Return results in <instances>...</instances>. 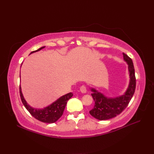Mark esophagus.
Returning <instances> with one entry per match:
<instances>
[{
    "label": "esophagus",
    "instance_id": "34e87169",
    "mask_svg": "<svg viewBox=\"0 0 154 154\" xmlns=\"http://www.w3.org/2000/svg\"><path fill=\"white\" fill-rule=\"evenodd\" d=\"M80 91L82 93H87V87L85 85H82L80 87Z\"/></svg>",
    "mask_w": 154,
    "mask_h": 154
}]
</instances>
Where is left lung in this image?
I'll list each match as a JSON object with an SVG mask.
<instances>
[{"instance_id":"obj_1","label":"left lung","mask_w":154,"mask_h":154,"mask_svg":"<svg viewBox=\"0 0 154 154\" xmlns=\"http://www.w3.org/2000/svg\"><path fill=\"white\" fill-rule=\"evenodd\" d=\"M124 60L128 65V71L130 76L129 85L124 94L119 97L109 98L104 94L91 88V94L94 101V106L89 111L90 114L95 119L100 120H109L119 115L127 107L130 100L134 94L136 89L135 71L133 62L125 54H122Z\"/></svg>"}]
</instances>
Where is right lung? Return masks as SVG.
Here are the masks:
<instances>
[{
    "instance_id": "1",
    "label": "right lung",
    "mask_w": 154,
    "mask_h": 154,
    "mask_svg": "<svg viewBox=\"0 0 154 154\" xmlns=\"http://www.w3.org/2000/svg\"><path fill=\"white\" fill-rule=\"evenodd\" d=\"M44 48L45 46H43L39 48L37 50L32 51L30 54L40 51ZM20 95L22 102L26 107V109L35 119L45 123H54L56 122L62 116L67 101L73 96V93H69L65 94V95L60 97L55 102L51 103L49 106L44 108V109H35V108L29 105L24 99V96H23L20 86Z\"/></svg>"
}]
</instances>
